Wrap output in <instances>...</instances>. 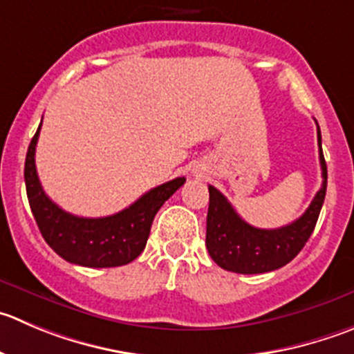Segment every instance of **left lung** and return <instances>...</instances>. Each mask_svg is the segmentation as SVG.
Listing matches in <instances>:
<instances>
[{
  "label": "left lung",
  "instance_id": "8db88e82",
  "mask_svg": "<svg viewBox=\"0 0 354 354\" xmlns=\"http://www.w3.org/2000/svg\"><path fill=\"white\" fill-rule=\"evenodd\" d=\"M318 124V123H316ZM319 165L323 183L308 210L292 224L278 230H261L245 222L234 212L227 198L208 186L210 203L207 214L208 254L225 271L240 274H261L283 268L292 261L315 231L319 210L326 193V163L322 151V133L318 127Z\"/></svg>",
  "mask_w": 354,
  "mask_h": 354
}]
</instances>
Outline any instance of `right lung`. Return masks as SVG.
<instances>
[{
  "mask_svg": "<svg viewBox=\"0 0 354 354\" xmlns=\"http://www.w3.org/2000/svg\"><path fill=\"white\" fill-rule=\"evenodd\" d=\"M39 130L41 124L28 147L24 179L29 207L46 243L67 262L85 268H116L139 257L146 248L154 215L186 183V177H177L147 191L136 203L114 215L78 217L62 210L43 191L35 163Z\"/></svg>",
  "mask_w": 354,
  "mask_h": 354,
  "instance_id": "add662e5",
  "label": "right lung"
}]
</instances>
